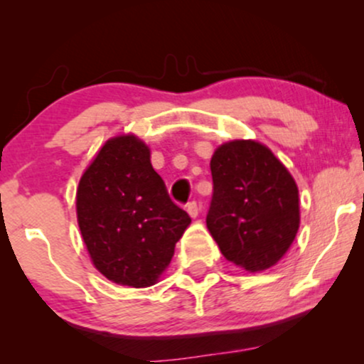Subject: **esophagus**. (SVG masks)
Instances as JSON below:
<instances>
[{"instance_id":"obj_1","label":"esophagus","mask_w":364,"mask_h":364,"mask_svg":"<svg viewBox=\"0 0 364 364\" xmlns=\"http://www.w3.org/2000/svg\"><path fill=\"white\" fill-rule=\"evenodd\" d=\"M198 210H200L198 203H196L195 200H191V202H188V205H186V212H188V214H190L191 217H196V215H198Z\"/></svg>"}]
</instances>
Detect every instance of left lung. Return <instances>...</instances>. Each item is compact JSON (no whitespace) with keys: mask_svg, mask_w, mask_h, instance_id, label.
Masks as SVG:
<instances>
[{"mask_svg":"<svg viewBox=\"0 0 364 364\" xmlns=\"http://www.w3.org/2000/svg\"><path fill=\"white\" fill-rule=\"evenodd\" d=\"M212 193L207 228L225 260L248 272L284 257L299 229L298 186L265 145L235 140L210 161Z\"/></svg>","mask_w":364,"mask_h":364,"instance_id":"left-lung-1","label":"left lung"}]
</instances>
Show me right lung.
<instances>
[{
  "label": "right lung",
  "mask_w": 364,
  "mask_h": 364,
  "mask_svg": "<svg viewBox=\"0 0 364 364\" xmlns=\"http://www.w3.org/2000/svg\"><path fill=\"white\" fill-rule=\"evenodd\" d=\"M77 217L95 269L129 287L156 284L191 223L133 135L107 140L83 173Z\"/></svg>",
  "instance_id": "add662e5"
}]
</instances>
